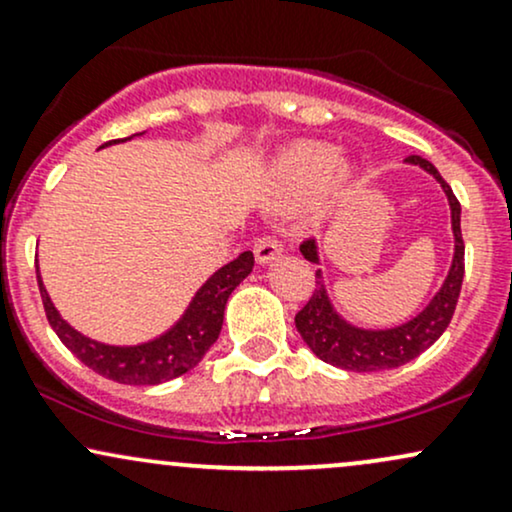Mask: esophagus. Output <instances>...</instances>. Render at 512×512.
<instances>
[{
  "instance_id": "esophagus-1",
  "label": "esophagus",
  "mask_w": 512,
  "mask_h": 512,
  "mask_svg": "<svg viewBox=\"0 0 512 512\" xmlns=\"http://www.w3.org/2000/svg\"><path fill=\"white\" fill-rule=\"evenodd\" d=\"M281 250H284V245H281V240L274 236H264L255 243V257L260 264L276 260V257L281 255Z\"/></svg>"
}]
</instances>
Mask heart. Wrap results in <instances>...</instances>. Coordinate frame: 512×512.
Here are the masks:
<instances>
[{
    "label": "heart",
    "instance_id": "1",
    "mask_svg": "<svg viewBox=\"0 0 512 512\" xmlns=\"http://www.w3.org/2000/svg\"><path fill=\"white\" fill-rule=\"evenodd\" d=\"M349 166L337 163V151L322 142H298L281 154L274 166V180L281 195L289 199L315 197L327 182H346Z\"/></svg>",
    "mask_w": 512,
    "mask_h": 512
}]
</instances>
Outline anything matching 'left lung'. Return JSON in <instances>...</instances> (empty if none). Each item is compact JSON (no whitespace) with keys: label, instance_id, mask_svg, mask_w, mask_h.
Instances as JSON below:
<instances>
[{"label":"left lung","instance_id":"1","mask_svg":"<svg viewBox=\"0 0 512 512\" xmlns=\"http://www.w3.org/2000/svg\"><path fill=\"white\" fill-rule=\"evenodd\" d=\"M409 163L421 166L443 185L445 195H448L452 209V231H455V257H452V267L448 279H445L443 289L438 296L428 303V308L407 325L395 327V330L383 332H366L356 330V327L346 325V322L332 310L327 301L325 286H322V274L315 272V291L296 313V330L301 332L303 342L310 346V351L325 363L356 370V373H373V370H390L409 363L411 358L431 346L436 339L448 330L452 315H455L457 298L462 291L464 279V240L460 228V202L452 195L450 185L443 180L436 166L421 156H407ZM301 252L305 260L317 262L315 240H303Z\"/></svg>","mask_w":512,"mask_h":512}]
</instances>
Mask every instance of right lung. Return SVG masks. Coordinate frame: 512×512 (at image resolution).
<instances>
[{"label": "right lung", "mask_w": 512, "mask_h": 512, "mask_svg": "<svg viewBox=\"0 0 512 512\" xmlns=\"http://www.w3.org/2000/svg\"><path fill=\"white\" fill-rule=\"evenodd\" d=\"M115 142H125V139H113V142H105L103 146ZM252 267H255V255L250 250L238 255L236 260L221 267L197 291L187 313L180 317L173 330L161 334L154 342L139 346H108L84 337L74 327H69L57 313L43 281H40V274L38 286L50 327L81 363H86L88 368L96 370L103 378L122 385H158L178 378V375L187 373L202 361L211 344L219 339L228 296L252 272Z\"/></svg>", "instance_id": "add662e5"}]
</instances>
